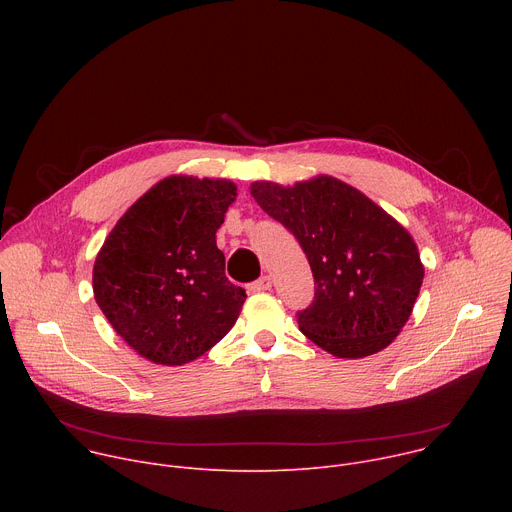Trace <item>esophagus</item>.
Instances as JSON below:
<instances>
[{
  "instance_id": "1",
  "label": "esophagus",
  "mask_w": 512,
  "mask_h": 512,
  "mask_svg": "<svg viewBox=\"0 0 512 512\" xmlns=\"http://www.w3.org/2000/svg\"><path fill=\"white\" fill-rule=\"evenodd\" d=\"M249 289L253 291V294H263V291L271 289V277H269V275H263V277H259L257 281H253V283L249 285Z\"/></svg>"
}]
</instances>
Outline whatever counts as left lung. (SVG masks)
<instances>
[{
  "instance_id": "8db88e82",
  "label": "left lung",
  "mask_w": 512,
  "mask_h": 512,
  "mask_svg": "<svg viewBox=\"0 0 512 512\" xmlns=\"http://www.w3.org/2000/svg\"><path fill=\"white\" fill-rule=\"evenodd\" d=\"M257 204L302 245L316 294L300 330L338 358L387 348L409 320L423 281L417 245L360 190L332 176L281 186L253 182Z\"/></svg>"
}]
</instances>
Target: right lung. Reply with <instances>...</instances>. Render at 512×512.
I'll return each mask as SVG.
<instances>
[{"label": "right lung", "instance_id": "right-lung-1", "mask_svg": "<svg viewBox=\"0 0 512 512\" xmlns=\"http://www.w3.org/2000/svg\"><path fill=\"white\" fill-rule=\"evenodd\" d=\"M235 198L231 180L168 176L105 239L93 267L95 300L139 356L182 367L237 322L247 294L227 279L216 247Z\"/></svg>", "mask_w": 512, "mask_h": 512}]
</instances>
